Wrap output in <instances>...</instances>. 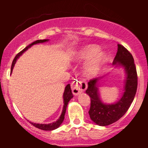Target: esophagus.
Segmentation results:
<instances>
[{"instance_id":"esophagus-1","label":"esophagus","mask_w":148,"mask_h":148,"mask_svg":"<svg viewBox=\"0 0 148 148\" xmlns=\"http://www.w3.org/2000/svg\"><path fill=\"white\" fill-rule=\"evenodd\" d=\"M87 88V85L84 83L81 82V83H77V84H74L72 86V90L73 94L75 95H79V93L85 91Z\"/></svg>"}]
</instances>
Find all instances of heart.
Returning <instances> with one entry per match:
<instances>
[{"label":"heart","instance_id":"1","mask_svg":"<svg viewBox=\"0 0 148 148\" xmlns=\"http://www.w3.org/2000/svg\"><path fill=\"white\" fill-rule=\"evenodd\" d=\"M106 54L96 45H89L81 49L77 55L79 61L87 60L83 68V72L87 77H95L102 69Z\"/></svg>","mask_w":148,"mask_h":148}]
</instances>
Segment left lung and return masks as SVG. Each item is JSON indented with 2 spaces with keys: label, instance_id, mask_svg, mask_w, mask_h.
<instances>
[{
  "label": "left lung",
  "instance_id": "8db88e82",
  "mask_svg": "<svg viewBox=\"0 0 148 148\" xmlns=\"http://www.w3.org/2000/svg\"><path fill=\"white\" fill-rule=\"evenodd\" d=\"M118 63L125 67L127 73L126 84L123 96L118 102L113 104H104L98 96L97 79H92L88 82L86 92L90 97V118L100 126H107L117 122L128 111L134 99L138 86L136 67L132 53L123 45L118 44V51L113 64Z\"/></svg>",
  "mask_w": 148,
  "mask_h": 148
}]
</instances>
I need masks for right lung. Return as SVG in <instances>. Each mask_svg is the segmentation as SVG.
<instances>
[{"mask_svg": "<svg viewBox=\"0 0 148 148\" xmlns=\"http://www.w3.org/2000/svg\"><path fill=\"white\" fill-rule=\"evenodd\" d=\"M48 41L47 40H37V41L33 42L32 44H30L28 46H27L25 49H23L21 51H20L17 55L15 56V58H14V60L12 61V66H11V72L12 71L13 67H14V65L16 62V60L23 53V52L25 51L28 48H30L31 46H33L35 44H38V43H42V42H45ZM73 97V94H72V90H71V87H70V84H68L67 86L65 87V89H64V95H63V98H64V106H63V109H62V114H61L60 118L57 120L56 122L55 123H53L51 124H36V123H33L30 122V123L32 125H33L34 127H35L36 128L40 129V130H45V131H51L53 130H56L58 127L60 125L62 124V122H63L64 118V114H65V112H66V109H67V106L68 104V102Z\"/></svg>", "mask_w": 148, "mask_h": 148, "instance_id": "add662e5", "label": "right lung"}]
</instances>
